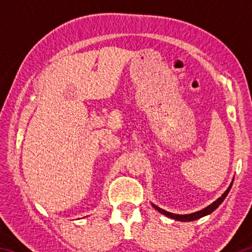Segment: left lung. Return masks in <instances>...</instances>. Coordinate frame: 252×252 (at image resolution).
<instances>
[{"label":"left lung","mask_w":252,"mask_h":252,"mask_svg":"<svg viewBox=\"0 0 252 252\" xmlns=\"http://www.w3.org/2000/svg\"><path fill=\"white\" fill-rule=\"evenodd\" d=\"M231 186H232V182L230 183L229 188H228L227 190L224 191V193H223L222 195H221L220 198L217 199L215 202H212V203L210 204V206L206 207V208L202 209V210H200V211L193 212V213H189V215H176V213H171V212L165 211V210H163V209L157 207L156 204H153V203H152V206H153V208L156 209V210H158L160 213H162V215L167 216V217H169V218H171V219L178 220V221H193V220H197V219L202 218V217L207 216V215H210L211 212L215 211L216 209L218 208L221 203H222V201L225 199V197H227V195H228L230 189H231Z\"/></svg>","instance_id":"1"}]
</instances>
